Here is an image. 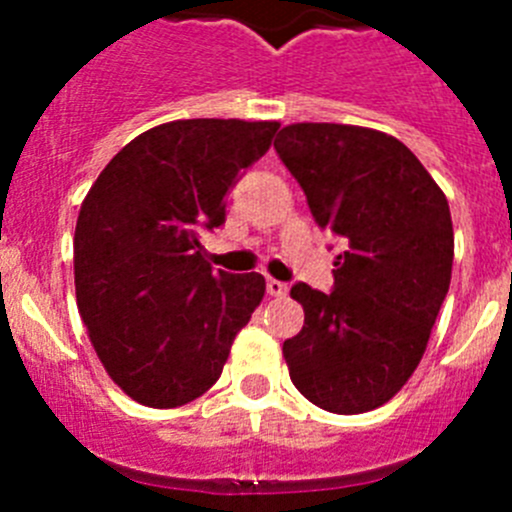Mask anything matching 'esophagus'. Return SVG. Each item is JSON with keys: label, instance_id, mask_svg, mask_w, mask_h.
Wrapping results in <instances>:
<instances>
[{"label": "esophagus", "instance_id": "34e87169", "mask_svg": "<svg viewBox=\"0 0 512 512\" xmlns=\"http://www.w3.org/2000/svg\"><path fill=\"white\" fill-rule=\"evenodd\" d=\"M266 292L271 297H284L287 295V284L279 282V279H266Z\"/></svg>", "mask_w": 512, "mask_h": 512}]
</instances>
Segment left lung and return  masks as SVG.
I'll use <instances>...</instances> for the list:
<instances>
[{
  "label": "left lung",
  "instance_id": "8db88e82",
  "mask_svg": "<svg viewBox=\"0 0 512 512\" xmlns=\"http://www.w3.org/2000/svg\"><path fill=\"white\" fill-rule=\"evenodd\" d=\"M274 148L343 248L333 292L305 282L289 292L305 310L282 346L289 377L328 413H369L413 377L449 292V202L415 153L379 130L295 122Z\"/></svg>",
  "mask_w": 512,
  "mask_h": 512
}]
</instances>
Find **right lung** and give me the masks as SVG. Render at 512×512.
<instances>
[{"label": "right lung", "mask_w": 512, "mask_h": 512, "mask_svg": "<svg viewBox=\"0 0 512 512\" xmlns=\"http://www.w3.org/2000/svg\"><path fill=\"white\" fill-rule=\"evenodd\" d=\"M279 122L174 120L104 166L74 233L79 315L104 372L148 408H179L220 379L261 305V274L212 269L200 233L271 146Z\"/></svg>", "instance_id": "add662e5"}]
</instances>
